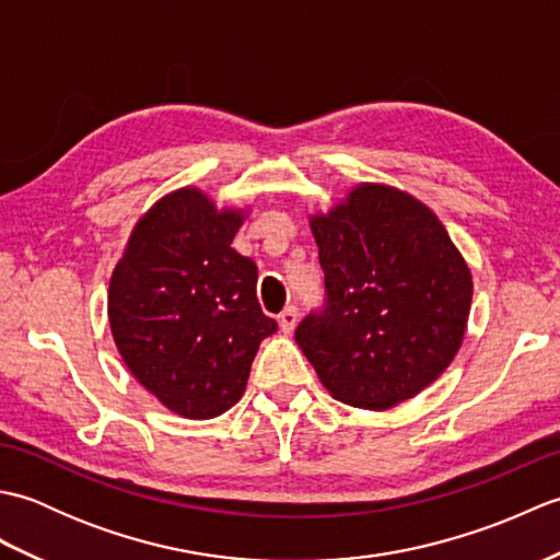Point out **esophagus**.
Wrapping results in <instances>:
<instances>
[{
	"mask_svg": "<svg viewBox=\"0 0 560 560\" xmlns=\"http://www.w3.org/2000/svg\"><path fill=\"white\" fill-rule=\"evenodd\" d=\"M295 325H299V307L289 305L287 311L279 315V327H281L283 335H291V331L295 329Z\"/></svg>",
	"mask_w": 560,
	"mask_h": 560,
	"instance_id": "obj_1",
	"label": "esophagus"
}]
</instances>
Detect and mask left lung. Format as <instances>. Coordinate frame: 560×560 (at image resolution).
<instances>
[{
	"mask_svg": "<svg viewBox=\"0 0 560 560\" xmlns=\"http://www.w3.org/2000/svg\"><path fill=\"white\" fill-rule=\"evenodd\" d=\"M327 305L295 329L319 383L355 409L385 411L443 375L471 311V271L423 201L361 183L311 213Z\"/></svg>",
	"mask_w": 560,
	"mask_h": 560,
	"instance_id": "1",
	"label": "left lung"
}]
</instances>
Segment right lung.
Segmentation results:
<instances>
[{
	"mask_svg": "<svg viewBox=\"0 0 560 560\" xmlns=\"http://www.w3.org/2000/svg\"><path fill=\"white\" fill-rule=\"evenodd\" d=\"M247 209L199 187L163 195L135 223L108 289L115 347L165 409L205 421L243 397L277 323L257 303V267L231 247Z\"/></svg>",
	"mask_w": 560,
	"mask_h": 560,
	"instance_id": "obj_1",
	"label": "right lung"
}]
</instances>
